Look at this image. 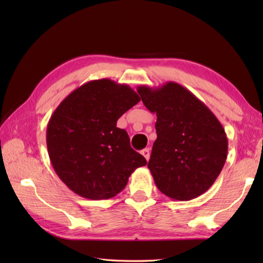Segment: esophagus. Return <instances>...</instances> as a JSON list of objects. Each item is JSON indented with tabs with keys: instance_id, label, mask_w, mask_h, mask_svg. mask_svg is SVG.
Masks as SVG:
<instances>
[{
	"instance_id": "obj_1",
	"label": "esophagus",
	"mask_w": 263,
	"mask_h": 263,
	"mask_svg": "<svg viewBox=\"0 0 263 263\" xmlns=\"http://www.w3.org/2000/svg\"><path fill=\"white\" fill-rule=\"evenodd\" d=\"M141 154L143 155V157H144V158H146L147 160H149V158H150V149H149V148L143 149L142 152H141Z\"/></svg>"
}]
</instances>
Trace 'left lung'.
I'll list each match as a JSON object with an SVG mask.
<instances>
[{
	"instance_id": "left-lung-1",
	"label": "left lung",
	"mask_w": 263,
	"mask_h": 263,
	"mask_svg": "<svg viewBox=\"0 0 263 263\" xmlns=\"http://www.w3.org/2000/svg\"><path fill=\"white\" fill-rule=\"evenodd\" d=\"M144 106L157 116L148 168L161 193L189 201L204 193L225 165L228 140L215 114L186 88L166 82L139 86Z\"/></svg>"
}]
</instances>
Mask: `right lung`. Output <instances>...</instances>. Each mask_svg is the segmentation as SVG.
<instances>
[{"instance_id":"obj_1","label":"right lung","mask_w":263,"mask_h":263,"mask_svg":"<svg viewBox=\"0 0 263 263\" xmlns=\"http://www.w3.org/2000/svg\"><path fill=\"white\" fill-rule=\"evenodd\" d=\"M140 102L127 85L109 79L89 81L65 97L47 124L46 143L53 168L82 198H113L147 160L130 146L116 122Z\"/></svg>"}]
</instances>
